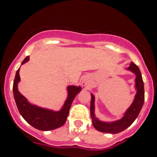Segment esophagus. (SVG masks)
I'll use <instances>...</instances> for the list:
<instances>
[{
  "instance_id": "1",
  "label": "esophagus",
  "mask_w": 157,
  "mask_h": 157,
  "mask_svg": "<svg viewBox=\"0 0 157 157\" xmlns=\"http://www.w3.org/2000/svg\"><path fill=\"white\" fill-rule=\"evenodd\" d=\"M88 84H89V80H88V79H87V78L83 79L82 84L84 85V86H87V85H88Z\"/></svg>"
}]
</instances>
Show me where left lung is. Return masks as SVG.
<instances>
[{"mask_svg":"<svg viewBox=\"0 0 157 157\" xmlns=\"http://www.w3.org/2000/svg\"><path fill=\"white\" fill-rule=\"evenodd\" d=\"M128 69L132 71L136 74V88H137V94L135 95L134 100L131 106L129 107L125 115L120 120L115 121L113 122H104L98 120L95 117L94 110H95V97L92 94H91V106H90V112L91 117L92 118V124L95 129L103 133H118L123 131L126 128L129 127L133 123L137 117L138 116L139 113L142 108L143 103L144 100V82H143L142 77H141V71L133 62L130 63Z\"/></svg>","mask_w":157,"mask_h":157,"instance_id":"1","label":"left lung"}]
</instances>
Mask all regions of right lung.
<instances>
[{"mask_svg": "<svg viewBox=\"0 0 157 157\" xmlns=\"http://www.w3.org/2000/svg\"><path fill=\"white\" fill-rule=\"evenodd\" d=\"M29 60V56L26 57L21 65L26 63ZM20 69L16 71V77L13 82V94L15 101L22 117L28 123L39 130L47 131L57 129L63 126L66 122L69 115L71 104L76 95L80 92L81 88L76 86L68 87V98L65 100V104L62 110L59 111H53L51 110L41 108L32 105L28 102L24 95H21L17 88V84L20 80Z\"/></svg>", "mask_w": 157, "mask_h": 157, "instance_id": "add662e5", "label": "right lung"}]
</instances>
